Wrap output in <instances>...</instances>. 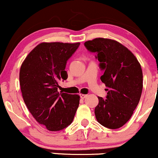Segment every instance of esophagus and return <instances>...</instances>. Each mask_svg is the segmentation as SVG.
<instances>
[{"instance_id": "obj_1", "label": "esophagus", "mask_w": 158, "mask_h": 158, "mask_svg": "<svg viewBox=\"0 0 158 158\" xmlns=\"http://www.w3.org/2000/svg\"><path fill=\"white\" fill-rule=\"evenodd\" d=\"M87 97V95L85 94H80V98H82V99H84V98H85Z\"/></svg>"}]
</instances>
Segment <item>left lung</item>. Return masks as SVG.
<instances>
[{
    "label": "left lung",
    "mask_w": 158,
    "mask_h": 158,
    "mask_svg": "<svg viewBox=\"0 0 158 158\" xmlns=\"http://www.w3.org/2000/svg\"><path fill=\"white\" fill-rule=\"evenodd\" d=\"M85 45L97 53L100 68L104 71L100 79L108 91L106 100L98 97L96 120L109 129L120 128L130 120L139 103L143 90L140 64L132 51L115 40L95 38Z\"/></svg>",
    "instance_id": "1"
}]
</instances>
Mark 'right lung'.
<instances>
[{"label":"right lung","instance_id":"1","mask_svg":"<svg viewBox=\"0 0 158 158\" xmlns=\"http://www.w3.org/2000/svg\"><path fill=\"white\" fill-rule=\"evenodd\" d=\"M80 43H41L27 55L20 70V86L26 107L49 131L70 125L79 104L77 94L59 93V82L68 79L67 61Z\"/></svg>","mask_w":158,"mask_h":158}]
</instances>
